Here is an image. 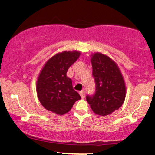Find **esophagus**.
<instances>
[{"instance_id":"34e87169","label":"esophagus","mask_w":155,"mask_h":155,"mask_svg":"<svg viewBox=\"0 0 155 155\" xmlns=\"http://www.w3.org/2000/svg\"><path fill=\"white\" fill-rule=\"evenodd\" d=\"M79 94L80 95H81V98L82 99H84V97H85V92H84V91H81V92H79Z\"/></svg>"}]
</instances>
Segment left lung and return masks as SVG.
Segmentation results:
<instances>
[{
	"label": "left lung",
	"instance_id": "1",
	"mask_svg": "<svg viewBox=\"0 0 155 155\" xmlns=\"http://www.w3.org/2000/svg\"><path fill=\"white\" fill-rule=\"evenodd\" d=\"M95 92L86 97L92 111L97 115H107L122 106L126 98V85L120 71L114 61L100 53L91 58Z\"/></svg>",
	"mask_w": 155,
	"mask_h": 155
}]
</instances>
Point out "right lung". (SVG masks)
<instances>
[{
	"label": "right lung",
	"instance_id": "obj_1",
	"mask_svg": "<svg viewBox=\"0 0 155 155\" xmlns=\"http://www.w3.org/2000/svg\"><path fill=\"white\" fill-rule=\"evenodd\" d=\"M80 52L58 53L48 60L37 81V94L42 105L48 110L63 115L71 110L81 97L73 88L72 81L67 77L68 68L76 61Z\"/></svg>",
	"mask_w": 155,
	"mask_h": 155
}]
</instances>
